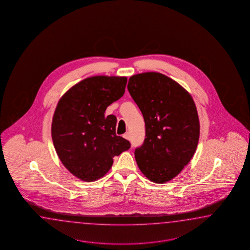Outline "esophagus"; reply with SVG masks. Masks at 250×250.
<instances>
[{"mask_svg":"<svg viewBox=\"0 0 250 250\" xmlns=\"http://www.w3.org/2000/svg\"><path fill=\"white\" fill-rule=\"evenodd\" d=\"M124 137L125 139H127V140H131V135H130V133H125L124 134Z\"/></svg>","mask_w":250,"mask_h":250,"instance_id":"obj_1","label":"esophagus"}]
</instances>
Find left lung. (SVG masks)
<instances>
[{"mask_svg": "<svg viewBox=\"0 0 250 250\" xmlns=\"http://www.w3.org/2000/svg\"><path fill=\"white\" fill-rule=\"evenodd\" d=\"M128 91L142 112L145 139L134 150L140 170L154 183L178 176L198 145L200 124L191 95L160 72H144L129 79Z\"/></svg>", "mask_w": 250, "mask_h": 250, "instance_id": "8db88e82", "label": "left lung"}]
</instances>
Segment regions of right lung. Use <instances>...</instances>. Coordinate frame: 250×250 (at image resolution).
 Instances as JSON below:
<instances>
[{
    "label": "right lung",
    "instance_id": "add662e5",
    "mask_svg": "<svg viewBox=\"0 0 250 250\" xmlns=\"http://www.w3.org/2000/svg\"><path fill=\"white\" fill-rule=\"evenodd\" d=\"M126 77L93 76L62 97L53 117L52 139L62 163L75 177L95 181L111 168L113 158L131 147L116 133L117 117L106 107L122 97Z\"/></svg>",
    "mask_w": 250,
    "mask_h": 250
}]
</instances>
